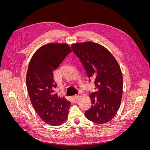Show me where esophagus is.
<instances>
[{
  "label": "esophagus",
  "instance_id": "esophagus-1",
  "mask_svg": "<svg viewBox=\"0 0 150 150\" xmlns=\"http://www.w3.org/2000/svg\"><path fill=\"white\" fill-rule=\"evenodd\" d=\"M79 98V96L78 94H75V95H74V98L75 100H77Z\"/></svg>",
  "mask_w": 150,
  "mask_h": 150
}]
</instances>
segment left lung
Wrapping results in <instances>:
<instances>
[{
    "instance_id": "8db88e82",
    "label": "left lung",
    "mask_w": 150,
    "mask_h": 150,
    "mask_svg": "<svg viewBox=\"0 0 150 150\" xmlns=\"http://www.w3.org/2000/svg\"><path fill=\"white\" fill-rule=\"evenodd\" d=\"M84 67L90 81L94 80L96 91L90 93L91 106L85 111L86 118L96 123L110 121L118 111L122 94V75L111 53L93 42L71 46Z\"/></svg>"
}]
</instances>
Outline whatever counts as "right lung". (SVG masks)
<instances>
[{
    "label": "right lung",
    "mask_w": 150,
    "mask_h": 150,
    "mask_svg": "<svg viewBox=\"0 0 150 150\" xmlns=\"http://www.w3.org/2000/svg\"><path fill=\"white\" fill-rule=\"evenodd\" d=\"M72 52L65 44H48L33 54L28 67L26 84L32 104L46 123L60 125L66 120L71 102L55 93L53 71Z\"/></svg>",
    "instance_id": "add662e5"
}]
</instances>
